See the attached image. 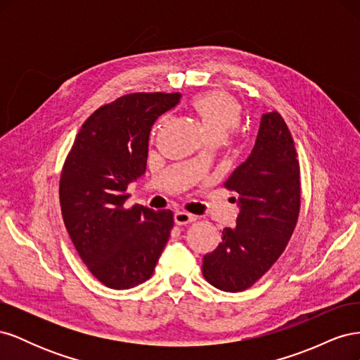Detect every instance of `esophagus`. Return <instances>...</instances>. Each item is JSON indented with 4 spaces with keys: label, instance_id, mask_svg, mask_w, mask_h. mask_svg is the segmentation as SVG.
I'll return each instance as SVG.
<instances>
[{
    "label": "esophagus",
    "instance_id": "34e87169",
    "mask_svg": "<svg viewBox=\"0 0 360 360\" xmlns=\"http://www.w3.org/2000/svg\"><path fill=\"white\" fill-rule=\"evenodd\" d=\"M195 219H197V217L191 213H186V212H176V214H174V222H176L177 225H186V224L193 222Z\"/></svg>",
    "mask_w": 360,
    "mask_h": 360
}]
</instances>
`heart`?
<instances>
[{"label": "heart", "mask_w": 360, "mask_h": 360, "mask_svg": "<svg viewBox=\"0 0 360 360\" xmlns=\"http://www.w3.org/2000/svg\"><path fill=\"white\" fill-rule=\"evenodd\" d=\"M191 105L202 120L210 138H225L242 122V105L225 91L201 93L193 97Z\"/></svg>", "instance_id": "1"}]
</instances>
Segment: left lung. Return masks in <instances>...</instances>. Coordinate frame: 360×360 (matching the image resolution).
<instances>
[{
    "mask_svg": "<svg viewBox=\"0 0 360 360\" xmlns=\"http://www.w3.org/2000/svg\"><path fill=\"white\" fill-rule=\"evenodd\" d=\"M238 195L236 228L202 258V276L222 291L252 287L284 252L296 228L302 188L292 136L276 111L261 118L255 147L225 181Z\"/></svg>",
    "mask_w": 360,
    "mask_h": 360,
    "instance_id": "left-lung-1",
    "label": "left lung"
}]
</instances>
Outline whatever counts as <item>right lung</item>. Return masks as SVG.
I'll use <instances>...</instances> for the list:
<instances>
[{"label":"right lung","mask_w":360,"mask_h":360,"mask_svg":"<svg viewBox=\"0 0 360 360\" xmlns=\"http://www.w3.org/2000/svg\"><path fill=\"white\" fill-rule=\"evenodd\" d=\"M180 93H130L85 120L64 160L60 205L72 243L103 285L127 290L151 278L174 226L171 210L126 207L146 172L148 135Z\"/></svg>","instance_id":"obj_1"}]
</instances>
